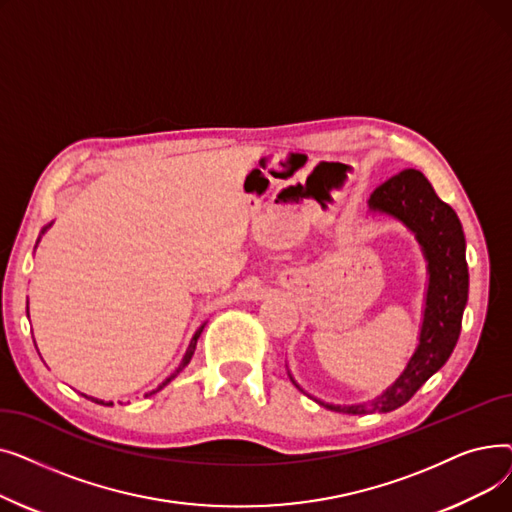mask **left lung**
Instances as JSON below:
<instances>
[{
	"instance_id": "8db88e82",
	"label": "left lung",
	"mask_w": 512,
	"mask_h": 512,
	"mask_svg": "<svg viewBox=\"0 0 512 512\" xmlns=\"http://www.w3.org/2000/svg\"><path fill=\"white\" fill-rule=\"evenodd\" d=\"M369 211L392 215L417 238L427 261V292L419 344L405 371L380 396L361 405H330L338 413H390L411 396L448 361L461 334L463 311L469 294V270L465 259V234L454 209L444 203L419 170H402L371 193ZM292 380V378H290ZM294 382V380H292ZM297 384V382H294ZM301 390V386L297 384Z\"/></svg>"
}]
</instances>
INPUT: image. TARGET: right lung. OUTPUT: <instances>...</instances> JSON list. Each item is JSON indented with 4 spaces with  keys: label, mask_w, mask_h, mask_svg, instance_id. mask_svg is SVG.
Instances as JSON below:
<instances>
[{
    "label": "right lung",
    "mask_w": 512,
    "mask_h": 512,
    "mask_svg": "<svg viewBox=\"0 0 512 512\" xmlns=\"http://www.w3.org/2000/svg\"><path fill=\"white\" fill-rule=\"evenodd\" d=\"M49 226H51V224H49ZM49 226H45V228H43V232H45V230H47ZM37 242H39V240H37ZM203 328H205V324H203V326H201V328H199V330L195 332V336H193L191 344H188V348H186V353H184V357H182L180 365H178V367L174 369V373H170V378H166V380H164V382H161V384H159V386H157L155 390H151V392H149L147 396H151V394L159 392V390H161V388H164V386H168V384H170V382H172V380L176 378V375H178V373H180V371H182V369H184V367H186L188 363H191V359H193V355H195V348H197V340H199V336H201ZM91 400H95V402H101V405H103V400H97V398H91ZM107 405H112V402H107Z\"/></svg>",
    "instance_id": "right-lung-1"
}]
</instances>
